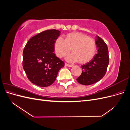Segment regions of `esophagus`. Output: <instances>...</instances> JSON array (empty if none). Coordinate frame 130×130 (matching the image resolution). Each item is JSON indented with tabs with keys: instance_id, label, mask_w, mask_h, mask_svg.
<instances>
[{
	"instance_id": "34e87169",
	"label": "esophagus",
	"mask_w": 130,
	"mask_h": 130,
	"mask_svg": "<svg viewBox=\"0 0 130 130\" xmlns=\"http://www.w3.org/2000/svg\"><path fill=\"white\" fill-rule=\"evenodd\" d=\"M64 64H65V66H67V67H72V66H73V65H72V64H67V63H65Z\"/></svg>"
}]
</instances>
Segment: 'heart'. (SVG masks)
Instances as JSON below:
<instances>
[{"instance_id":"heart-1","label":"heart","mask_w":130,"mask_h":130,"mask_svg":"<svg viewBox=\"0 0 130 130\" xmlns=\"http://www.w3.org/2000/svg\"><path fill=\"white\" fill-rule=\"evenodd\" d=\"M72 49L71 55L67 57L69 61H77L85 63L90 61L96 52V43L93 38L80 32L68 34L64 39L57 38L55 43V50L58 57H63L69 54Z\"/></svg>"}]
</instances>
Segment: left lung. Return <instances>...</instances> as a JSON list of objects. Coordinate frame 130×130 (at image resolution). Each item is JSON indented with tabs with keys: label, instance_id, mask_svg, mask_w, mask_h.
Returning <instances> with one entry per match:
<instances>
[{
	"label": "left lung",
	"instance_id": "8db88e82",
	"mask_svg": "<svg viewBox=\"0 0 130 130\" xmlns=\"http://www.w3.org/2000/svg\"><path fill=\"white\" fill-rule=\"evenodd\" d=\"M95 43L98 53L92 60L82 65V72L76 78L78 83L90 85L100 81L105 75L109 64L108 50L107 44L99 36H96Z\"/></svg>",
	"mask_w": 130,
	"mask_h": 130
}]
</instances>
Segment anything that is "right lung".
Instances as JSON below:
<instances>
[{
	"mask_svg": "<svg viewBox=\"0 0 130 130\" xmlns=\"http://www.w3.org/2000/svg\"><path fill=\"white\" fill-rule=\"evenodd\" d=\"M60 31L52 29L31 38L23 52V67L28 79L40 87H45L55 81L64 63L54 53L55 42Z\"/></svg>",
	"mask_w": 130,
	"mask_h": 130,
	"instance_id": "obj_1",
	"label": "right lung"
}]
</instances>
